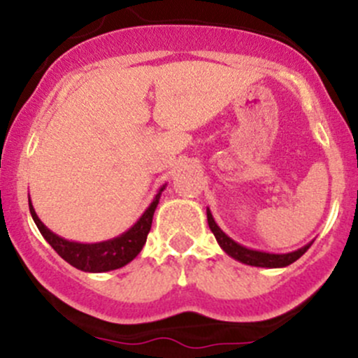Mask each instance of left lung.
Wrapping results in <instances>:
<instances>
[{"label":"left lung","instance_id":"8db88e82","mask_svg":"<svg viewBox=\"0 0 358 358\" xmlns=\"http://www.w3.org/2000/svg\"><path fill=\"white\" fill-rule=\"evenodd\" d=\"M206 215H208V225L211 229V232L215 234L216 241H218L220 248L227 252L229 256H232L234 259L241 263H246L251 266H262V268H282V266L291 265L296 259L301 258L306 252V249L312 246V243H308L306 246L296 249V251L284 252V255H277V252H266V251H256V249L246 248L243 244L236 243L232 237L227 236L218 225H216L215 218H213L209 208H206Z\"/></svg>","mask_w":358,"mask_h":358}]
</instances>
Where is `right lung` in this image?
<instances>
[{"mask_svg": "<svg viewBox=\"0 0 358 358\" xmlns=\"http://www.w3.org/2000/svg\"><path fill=\"white\" fill-rule=\"evenodd\" d=\"M164 189L166 185H162L161 189H159L154 201L150 202L149 208L143 211V215L136 220V223L131 229H128L124 234L114 237V239L102 241V243H74V241H67L64 239V237L53 234L52 230L38 218L34 208H32L31 199H29V211H31L32 220H34L36 227L39 229L41 236L46 239V243L55 249L67 263H71V265L76 266L78 270H83V272H110V270L121 268V266L128 265V263L131 262V259H135L136 255L142 251L143 244H145L147 241V236H149L150 232V227H152L154 211H156L159 199H161V194Z\"/></svg>", "mask_w": 358, "mask_h": 358, "instance_id": "right-lung-1", "label": "right lung"}]
</instances>
